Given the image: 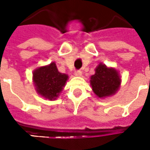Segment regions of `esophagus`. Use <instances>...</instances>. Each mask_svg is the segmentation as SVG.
Masks as SVG:
<instances>
[{
  "mask_svg": "<svg viewBox=\"0 0 150 150\" xmlns=\"http://www.w3.org/2000/svg\"><path fill=\"white\" fill-rule=\"evenodd\" d=\"M75 75L76 76H81L82 75V71L81 70H76L75 71Z\"/></svg>",
  "mask_w": 150,
  "mask_h": 150,
  "instance_id": "obj_1",
  "label": "esophagus"
}]
</instances>
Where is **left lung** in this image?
<instances>
[{
	"mask_svg": "<svg viewBox=\"0 0 150 150\" xmlns=\"http://www.w3.org/2000/svg\"><path fill=\"white\" fill-rule=\"evenodd\" d=\"M120 79L115 69L108 68L99 64L96 73L91 77V85L95 94L99 97H106L114 94L120 87Z\"/></svg>",
	"mask_w": 150,
	"mask_h": 150,
	"instance_id": "8db88e82",
	"label": "left lung"
}]
</instances>
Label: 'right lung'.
Wrapping results in <instances>:
<instances>
[{"instance_id":"obj_1","label":"right lung","mask_w":150,"mask_h":150,"mask_svg":"<svg viewBox=\"0 0 150 150\" xmlns=\"http://www.w3.org/2000/svg\"><path fill=\"white\" fill-rule=\"evenodd\" d=\"M68 76L58 71L55 63L42 67L33 74L34 84L38 94L49 100H54L62 91Z\"/></svg>"}]
</instances>
